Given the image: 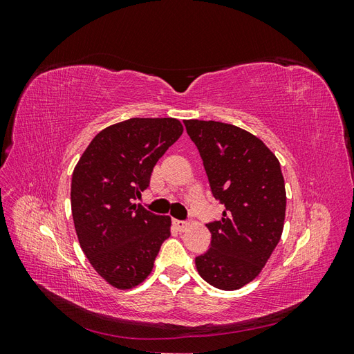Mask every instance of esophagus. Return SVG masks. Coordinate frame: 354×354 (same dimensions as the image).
Returning a JSON list of instances; mask_svg holds the SVG:
<instances>
[{
  "label": "esophagus",
  "mask_w": 354,
  "mask_h": 354,
  "mask_svg": "<svg viewBox=\"0 0 354 354\" xmlns=\"http://www.w3.org/2000/svg\"><path fill=\"white\" fill-rule=\"evenodd\" d=\"M173 223H174V226H176V229H177L178 232H185V230L187 229V226H189V223L181 221V220H174Z\"/></svg>",
  "instance_id": "obj_1"
}]
</instances>
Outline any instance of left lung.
Instances as JSON below:
<instances>
[{
	"instance_id": "obj_1",
	"label": "left lung",
	"mask_w": 354,
	"mask_h": 354,
	"mask_svg": "<svg viewBox=\"0 0 354 354\" xmlns=\"http://www.w3.org/2000/svg\"><path fill=\"white\" fill-rule=\"evenodd\" d=\"M207 171L212 196L226 209L211 221L209 250L195 259L203 281L234 291L255 279L283 230L286 194L277 158L260 138L232 124L185 121Z\"/></svg>"
}]
</instances>
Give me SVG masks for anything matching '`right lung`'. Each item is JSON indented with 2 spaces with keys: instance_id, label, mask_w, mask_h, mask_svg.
I'll use <instances>...</instances> for the list:
<instances>
[{
  "instance_id": "add662e5",
  "label": "right lung",
  "mask_w": 354,
  "mask_h": 354,
  "mask_svg": "<svg viewBox=\"0 0 354 354\" xmlns=\"http://www.w3.org/2000/svg\"><path fill=\"white\" fill-rule=\"evenodd\" d=\"M181 133L174 118H131L95 136L73 169L71 205L80 245L115 288L142 283L169 238L171 218L133 201L149 187L153 167Z\"/></svg>"
}]
</instances>
